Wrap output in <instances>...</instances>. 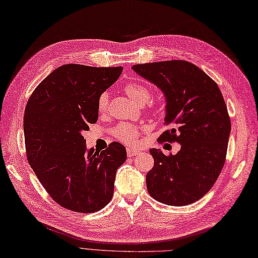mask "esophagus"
Wrapping results in <instances>:
<instances>
[{"label":"esophagus","mask_w":258,"mask_h":258,"mask_svg":"<svg viewBox=\"0 0 258 258\" xmlns=\"http://www.w3.org/2000/svg\"><path fill=\"white\" fill-rule=\"evenodd\" d=\"M140 153V150H137V149H131V148H127V155L129 158L131 156H136Z\"/></svg>","instance_id":"obj_1"}]
</instances>
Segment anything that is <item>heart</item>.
<instances>
[{
  "label": "heart",
  "mask_w": 258,
  "mask_h": 258,
  "mask_svg": "<svg viewBox=\"0 0 258 258\" xmlns=\"http://www.w3.org/2000/svg\"><path fill=\"white\" fill-rule=\"evenodd\" d=\"M124 93L134 100L138 105H146L150 102L151 97H152V91L149 89L148 86L143 85L138 82L134 83H129L124 85L123 87ZM109 103V94L107 92H103L98 96L97 99V109L99 112H105L107 110ZM156 105H159L156 103ZM140 128L137 124L129 123V122H119L115 125L112 129V134L120 141L124 143H135L137 141V138L139 137Z\"/></svg>",
  "instance_id": "b5f03b06"
}]
</instances>
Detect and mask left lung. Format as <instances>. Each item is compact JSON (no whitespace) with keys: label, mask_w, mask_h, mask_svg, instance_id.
<instances>
[{"label":"left lung","mask_w":258,"mask_h":258,"mask_svg":"<svg viewBox=\"0 0 258 258\" xmlns=\"http://www.w3.org/2000/svg\"><path fill=\"white\" fill-rule=\"evenodd\" d=\"M133 69L165 94L167 129L158 142L181 146L175 155L150 150L154 159L147 174L150 196L176 207L197 202L215 185L227 158L231 120L221 91L208 74L185 60Z\"/></svg>","instance_id":"1"}]
</instances>
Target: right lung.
<instances>
[{
  "instance_id": "obj_1",
  "label": "right lung",
  "mask_w": 258,
  "mask_h": 258,
  "mask_svg": "<svg viewBox=\"0 0 258 258\" xmlns=\"http://www.w3.org/2000/svg\"><path fill=\"white\" fill-rule=\"evenodd\" d=\"M121 72V67L61 66L40 82L26 104L27 160L49 196L68 210L96 212L112 198L125 149L112 142L102 152L86 151L82 133L97 121L98 96Z\"/></svg>"
}]
</instances>
